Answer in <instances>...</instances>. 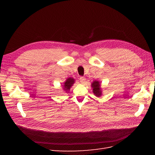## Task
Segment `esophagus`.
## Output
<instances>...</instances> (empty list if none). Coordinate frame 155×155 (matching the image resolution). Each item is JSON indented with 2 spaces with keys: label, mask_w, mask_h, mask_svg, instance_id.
<instances>
[{
  "label": "esophagus",
  "mask_w": 155,
  "mask_h": 155,
  "mask_svg": "<svg viewBox=\"0 0 155 155\" xmlns=\"http://www.w3.org/2000/svg\"><path fill=\"white\" fill-rule=\"evenodd\" d=\"M79 80H80V82L81 83H85V78L81 76V77L79 78Z\"/></svg>",
  "instance_id": "34e87169"
}]
</instances>
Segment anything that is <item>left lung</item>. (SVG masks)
<instances>
[{
    "label": "left lung",
    "mask_w": 155,
    "mask_h": 155,
    "mask_svg": "<svg viewBox=\"0 0 155 155\" xmlns=\"http://www.w3.org/2000/svg\"><path fill=\"white\" fill-rule=\"evenodd\" d=\"M92 87L93 88V92L96 96L99 97L101 95V92L100 89V82L97 81H94L92 84Z\"/></svg>",
    "instance_id": "left-lung-1"
}]
</instances>
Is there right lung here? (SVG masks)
<instances>
[{"label": "right lung", "instance_id": "obj_1", "mask_svg": "<svg viewBox=\"0 0 155 155\" xmlns=\"http://www.w3.org/2000/svg\"><path fill=\"white\" fill-rule=\"evenodd\" d=\"M74 83V79L73 78H68L66 80V81H65L64 83V86H63L64 88H63L64 89V91H67V92L68 91H69L70 87H71V86L73 85Z\"/></svg>", "mask_w": 155, "mask_h": 155}]
</instances>
